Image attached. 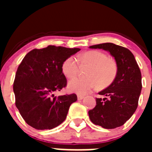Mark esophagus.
Listing matches in <instances>:
<instances>
[{"label":"esophagus","instance_id":"34e87169","mask_svg":"<svg viewBox=\"0 0 152 152\" xmlns=\"http://www.w3.org/2000/svg\"><path fill=\"white\" fill-rule=\"evenodd\" d=\"M84 98V96H82V95H77V100H83Z\"/></svg>","mask_w":152,"mask_h":152}]
</instances>
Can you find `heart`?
<instances>
[{
    "mask_svg": "<svg viewBox=\"0 0 152 152\" xmlns=\"http://www.w3.org/2000/svg\"><path fill=\"white\" fill-rule=\"evenodd\" d=\"M80 64H88L90 68L86 73V78H75L68 84L70 92L78 94H86L97 85L106 87L110 84L115 79L117 72L116 63L107 58L104 53L99 51H88L82 53L77 58ZM78 70L77 61L75 58L69 57L64 60L61 65L63 75L68 79L76 76Z\"/></svg>",
    "mask_w": 152,
    "mask_h": 152,
    "instance_id": "b5f03b06",
    "label": "heart"
}]
</instances>
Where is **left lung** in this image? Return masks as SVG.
I'll return each instance as SVG.
<instances>
[{
	"label": "left lung",
	"instance_id": "8db88e82",
	"mask_svg": "<svg viewBox=\"0 0 152 152\" xmlns=\"http://www.w3.org/2000/svg\"><path fill=\"white\" fill-rule=\"evenodd\" d=\"M90 49H102L115 58L116 77L110 85L98 94L96 106L88 112L91 121L104 129L123 126L136 110L142 91V75L133 54L128 49L110 42L91 45Z\"/></svg>",
	"mask_w": 152,
	"mask_h": 152
}]
</instances>
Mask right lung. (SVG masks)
Segmentation results:
<instances>
[{"instance_id":"right-lung-1","label":"right lung","mask_w":152,"mask_h":152,"mask_svg":"<svg viewBox=\"0 0 152 152\" xmlns=\"http://www.w3.org/2000/svg\"><path fill=\"white\" fill-rule=\"evenodd\" d=\"M78 48L49 45L28 52L20 64L13 82L16 107L26 123L36 129H52L64 121L75 94L56 96L66 87L61 65Z\"/></svg>"}]
</instances>
